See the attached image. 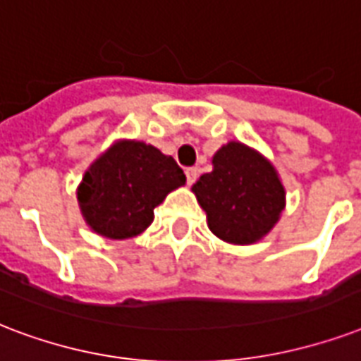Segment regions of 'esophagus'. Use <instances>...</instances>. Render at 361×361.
Segmentation results:
<instances>
[{
	"instance_id": "esophagus-1",
	"label": "esophagus",
	"mask_w": 361,
	"mask_h": 361,
	"mask_svg": "<svg viewBox=\"0 0 361 361\" xmlns=\"http://www.w3.org/2000/svg\"><path fill=\"white\" fill-rule=\"evenodd\" d=\"M185 178H187V183H189V185H192V183L197 181V178H199V170H197V169H187L185 170Z\"/></svg>"
}]
</instances>
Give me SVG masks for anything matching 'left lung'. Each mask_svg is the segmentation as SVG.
Instances as JSON below:
<instances>
[{
	"mask_svg": "<svg viewBox=\"0 0 361 361\" xmlns=\"http://www.w3.org/2000/svg\"><path fill=\"white\" fill-rule=\"evenodd\" d=\"M212 162L214 170L192 185L210 231L231 244L259 240L284 210L286 192L276 170L238 142L224 145Z\"/></svg>",
	"mask_w": 361,
	"mask_h": 361,
	"instance_id": "obj_1",
	"label": "left lung"
}]
</instances>
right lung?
<instances>
[{
    "label": "right lung",
    "instance_id": "add662e5",
    "mask_svg": "<svg viewBox=\"0 0 361 361\" xmlns=\"http://www.w3.org/2000/svg\"><path fill=\"white\" fill-rule=\"evenodd\" d=\"M183 183L172 157L144 142H121L87 170L77 199L98 235L123 240L147 229L155 206Z\"/></svg>",
    "mask_w": 361,
    "mask_h": 361
}]
</instances>
